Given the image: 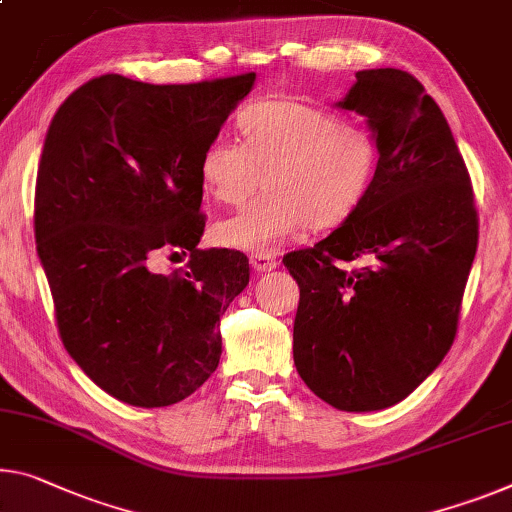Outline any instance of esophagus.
<instances>
[{"mask_svg":"<svg viewBox=\"0 0 512 512\" xmlns=\"http://www.w3.org/2000/svg\"><path fill=\"white\" fill-rule=\"evenodd\" d=\"M251 267H254V272H272L277 270V256L272 254H251L249 258Z\"/></svg>","mask_w":512,"mask_h":512,"instance_id":"obj_1","label":"esophagus"}]
</instances>
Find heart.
Segmentation results:
<instances>
[{
  "instance_id": "obj_1",
  "label": "heart",
  "mask_w": 512,
  "mask_h": 512,
  "mask_svg": "<svg viewBox=\"0 0 512 512\" xmlns=\"http://www.w3.org/2000/svg\"><path fill=\"white\" fill-rule=\"evenodd\" d=\"M242 144L215 135L199 155L203 190L226 206L249 199L265 171V194L215 226L222 247L272 254L313 224L348 219L371 190L377 141L366 128L293 100H263L238 116Z\"/></svg>"
}]
</instances>
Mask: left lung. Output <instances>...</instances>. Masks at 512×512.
I'll list each match as a JSON object with an SVG mask.
<instances>
[{
  "mask_svg": "<svg viewBox=\"0 0 512 512\" xmlns=\"http://www.w3.org/2000/svg\"><path fill=\"white\" fill-rule=\"evenodd\" d=\"M334 107L364 116L380 160L364 203L283 258L300 286L293 359L325 403L375 412L410 396L451 350L478 217L446 116L416 77L359 70ZM341 260L362 265L345 271Z\"/></svg>",
  "mask_w": 512,
  "mask_h": 512,
  "instance_id": "left-lung-1",
  "label": "left lung"
}]
</instances>
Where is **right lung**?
Masks as SVG:
<instances>
[{"label": "right lung", "instance_id": "1", "mask_svg": "<svg viewBox=\"0 0 512 512\" xmlns=\"http://www.w3.org/2000/svg\"><path fill=\"white\" fill-rule=\"evenodd\" d=\"M256 73L199 84L102 75L47 128L36 180V249L61 341L109 396L167 407L222 357L219 316L249 283L233 249H199V155L254 89ZM164 250L188 270L157 275Z\"/></svg>", "mask_w": 512, "mask_h": 512}]
</instances>
